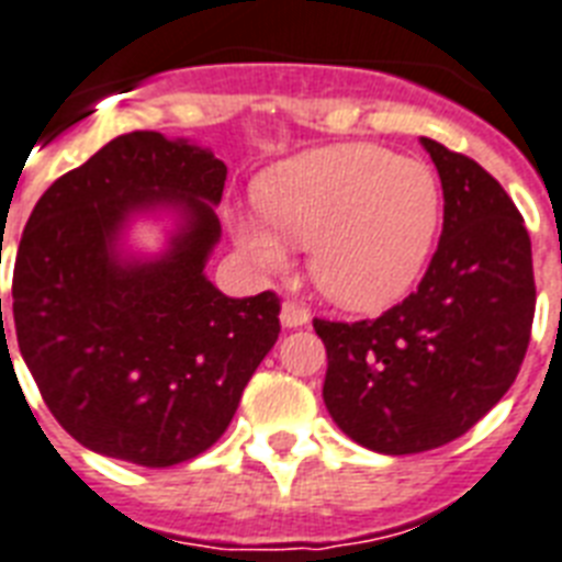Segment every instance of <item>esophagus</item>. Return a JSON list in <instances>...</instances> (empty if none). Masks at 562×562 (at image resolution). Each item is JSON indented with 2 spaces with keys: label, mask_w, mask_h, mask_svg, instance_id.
I'll use <instances>...</instances> for the list:
<instances>
[{
  "label": "esophagus",
  "mask_w": 562,
  "mask_h": 562,
  "mask_svg": "<svg viewBox=\"0 0 562 562\" xmlns=\"http://www.w3.org/2000/svg\"><path fill=\"white\" fill-rule=\"evenodd\" d=\"M308 317H312V314H308V308H305V305L294 303V300H285V303H282L280 321L285 328L305 326V323H308Z\"/></svg>",
  "instance_id": "esophagus-1"
}]
</instances>
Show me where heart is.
Returning <instances> with one entry per match:
<instances>
[{"label": "heart", "instance_id": "1", "mask_svg": "<svg viewBox=\"0 0 562 562\" xmlns=\"http://www.w3.org/2000/svg\"><path fill=\"white\" fill-rule=\"evenodd\" d=\"M259 213L234 236L262 268L308 248L317 289L344 308L378 312L413 289L439 234L441 193L422 161L372 144H340L273 167L259 181Z\"/></svg>", "mask_w": 562, "mask_h": 562}]
</instances>
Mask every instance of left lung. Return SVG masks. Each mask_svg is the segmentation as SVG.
<instances>
[{
	"label": "left lung",
	"mask_w": 562,
	"mask_h": 562,
	"mask_svg": "<svg viewBox=\"0 0 562 562\" xmlns=\"http://www.w3.org/2000/svg\"><path fill=\"white\" fill-rule=\"evenodd\" d=\"M445 225L418 289L375 321H321L323 401L340 430L386 456L459 439L517 378L531 340V239L517 204L473 158L422 138Z\"/></svg>",
	"instance_id": "8db88e82"
}]
</instances>
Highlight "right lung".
I'll list each match as a JSON object with an SVG mask.
<instances>
[{
    "mask_svg": "<svg viewBox=\"0 0 562 562\" xmlns=\"http://www.w3.org/2000/svg\"><path fill=\"white\" fill-rule=\"evenodd\" d=\"M225 178L207 149L130 132L31 213L13 262L16 344L59 427L94 453L144 468L204 453L280 337L273 291L234 300L204 277ZM155 203L186 216L171 250L121 260L122 222Z\"/></svg>",
    "mask_w": 562,
    "mask_h": 562,
    "instance_id": "add662e5",
    "label": "right lung"
}]
</instances>
